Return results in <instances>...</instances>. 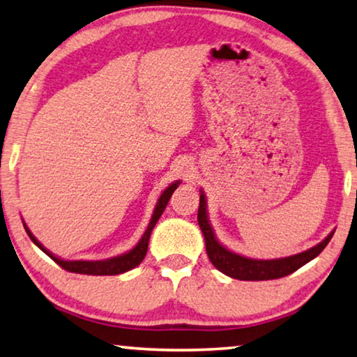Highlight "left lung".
Returning a JSON list of instances; mask_svg holds the SVG:
<instances>
[{
  "label": "left lung",
  "instance_id": "obj_1",
  "mask_svg": "<svg viewBox=\"0 0 357 357\" xmlns=\"http://www.w3.org/2000/svg\"><path fill=\"white\" fill-rule=\"evenodd\" d=\"M199 225L202 229V234L205 236V246L206 254L211 264L224 275L230 276L235 280L243 281H265V280H276L282 278L294 273V271L303 267L310 260H313L316 256H319L321 251L327 246L331 241L332 234H329L322 240L319 245H316L308 251H303L296 256L282 257V259H271V260H259V259H250L240 254L229 251L227 248L220 245L218 241L214 230L208 220L206 213V199L205 194H200V206H199Z\"/></svg>",
  "mask_w": 357,
  "mask_h": 357
}]
</instances>
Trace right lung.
Wrapping results in <instances>:
<instances>
[{
  "label": "right lung",
  "mask_w": 357,
  "mask_h": 357,
  "mask_svg": "<svg viewBox=\"0 0 357 357\" xmlns=\"http://www.w3.org/2000/svg\"><path fill=\"white\" fill-rule=\"evenodd\" d=\"M178 185H179V183L176 181V183L168 185V188L163 190V194L160 195V199H158V202H157L154 214H152L148 229H146L143 236H141L138 245L135 246L133 250H130L128 252L121 254V256H116V257H111V259H105V260H63V259H59L56 256H54L52 252L47 251L46 248H44L41 243L36 240V236L31 234L30 229L26 227L25 222H24V227L26 230L28 236L31 238V241L35 243L39 250L46 252L50 259H54V262L59 264L61 268H65L68 271H73V273H81V275H119V273H126V271L135 268L137 265L143 262L146 252H148L151 231H152V229L155 227L157 220H158V218L162 216V213L165 211L167 203H168L169 199H172L173 192H174V189L178 188Z\"/></svg>",
  "instance_id": "add662e5"
}]
</instances>
